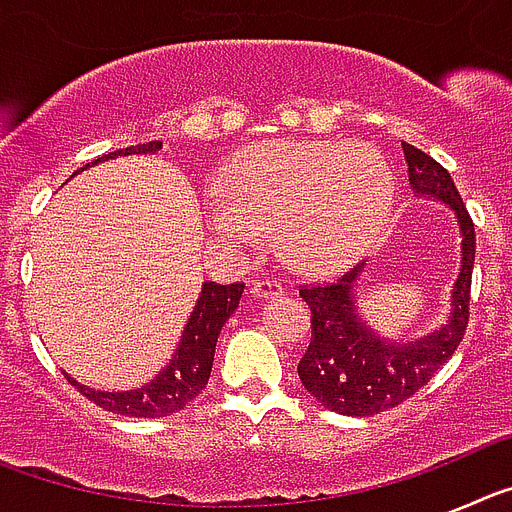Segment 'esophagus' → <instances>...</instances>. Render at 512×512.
<instances>
[{
	"instance_id": "34e87169",
	"label": "esophagus",
	"mask_w": 512,
	"mask_h": 512,
	"mask_svg": "<svg viewBox=\"0 0 512 512\" xmlns=\"http://www.w3.org/2000/svg\"><path fill=\"white\" fill-rule=\"evenodd\" d=\"M251 289L256 297H279L284 292V284L274 277H259Z\"/></svg>"
}]
</instances>
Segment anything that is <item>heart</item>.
<instances>
[{
  "instance_id": "heart-1",
  "label": "heart",
  "mask_w": 512,
  "mask_h": 512,
  "mask_svg": "<svg viewBox=\"0 0 512 512\" xmlns=\"http://www.w3.org/2000/svg\"><path fill=\"white\" fill-rule=\"evenodd\" d=\"M207 220L230 243L277 233L292 264L330 271L364 256L395 207L390 161L366 143L279 140L235 156Z\"/></svg>"
}]
</instances>
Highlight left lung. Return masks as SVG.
I'll return each mask as SVG.
<instances>
[{"instance_id": "8db88e82", "label": "left lung", "mask_w": 512, "mask_h": 512, "mask_svg": "<svg viewBox=\"0 0 512 512\" xmlns=\"http://www.w3.org/2000/svg\"><path fill=\"white\" fill-rule=\"evenodd\" d=\"M410 184L418 194L449 202L461 225V271L454 287L451 320L431 336L410 343H390L374 336L356 315L354 287L361 266L338 274L333 282L300 287L310 307L312 338L297 364L300 382L325 408L341 415H377L397 408L431 382L454 356L469 325L474 269V223L461 202L449 171L420 148L402 143Z\"/></svg>"}]
</instances>
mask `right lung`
Masks as SVG:
<instances>
[{
    "label": "right lung",
    "instance_id": "obj_1",
    "mask_svg": "<svg viewBox=\"0 0 512 512\" xmlns=\"http://www.w3.org/2000/svg\"><path fill=\"white\" fill-rule=\"evenodd\" d=\"M161 146H164L161 140H151V143H140L135 148H125V153H156ZM104 158L112 156H102L97 161H104ZM243 287H246L243 282L202 284V295L197 305H194V312L189 315V323L184 328L179 348L174 351L169 364L151 382L138 387V390L97 392L71 379L69 374H66V379L87 400H92L94 405H99L107 413L125 415V418H166V415L179 413L184 405H189L194 397L205 390L212 372L217 336H220L225 320L233 315V310L241 302Z\"/></svg>",
    "mask_w": 512,
    "mask_h": 512
}]
</instances>
